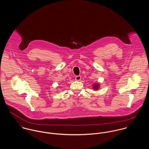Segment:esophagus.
Listing matches in <instances>:
<instances>
[{"label":"esophagus","mask_w":149,"mask_h":149,"mask_svg":"<svg viewBox=\"0 0 149 149\" xmlns=\"http://www.w3.org/2000/svg\"><path fill=\"white\" fill-rule=\"evenodd\" d=\"M81 76H80V75H78V76H77L76 77H75V80L77 81H80L81 80Z\"/></svg>","instance_id":"obj_1"}]
</instances>
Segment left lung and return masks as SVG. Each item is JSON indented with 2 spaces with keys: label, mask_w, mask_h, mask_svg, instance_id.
Instances as JSON below:
<instances>
[{
  "label": "left lung",
  "mask_w": 149,
  "mask_h": 149,
  "mask_svg": "<svg viewBox=\"0 0 149 149\" xmlns=\"http://www.w3.org/2000/svg\"><path fill=\"white\" fill-rule=\"evenodd\" d=\"M99 87H100V84L99 83H95L93 84V88L95 91L99 89Z\"/></svg>",
  "instance_id": "1"
}]
</instances>
